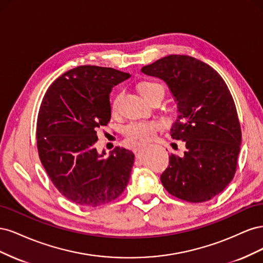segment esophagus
I'll list each match as a JSON object with an SVG mask.
<instances>
[{
  "label": "esophagus",
  "mask_w": 263,
  "mask_h": 263,
  "mask_svg": "<svg viewBox=\"0 0 263 263\" xmlns=\"http://www.w3.org/2000/svg\"><path fill=\"white\" fill-rule=\"evenodd\" d=\"M145 146V144H138L137 146H136V148H135V151H137V150H139V149H141L142 147Z\"/></svg>",
  "instance_id": "1"
}]
</instances>
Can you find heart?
I'll return each mask as SVG.
<instances>
[{
	"label": "heart",
	"instance_id": "1",
	"mask_svg": "<svg viewBox=\"0 0 263 263\" xmlns=\"http://www.w3.org/2000/svg\"><path fill=\"white\" fill-rule=\"evenodd\" d=\"M138 90L142 98L148 100L150 95H153L156 92L163 93V86L160 83L154 81H141L138 84ZM119 97H121V94H116L112 100V103H110V108H112L113 112L117 109ZM162 127V123L159 121H130L123 127V133L129 139L149 140Z\"/></svg>",
	"mask_w": 263,
	"mask_h": 263
}]
</instances>
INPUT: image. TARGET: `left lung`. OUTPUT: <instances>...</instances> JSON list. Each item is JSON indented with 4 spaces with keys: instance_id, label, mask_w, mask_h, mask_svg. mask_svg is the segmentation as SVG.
<instances>
[{
    "instance_id": "obj_1",
    "label": "left lung",
    "mask_w": 263,
    "mask_h": 263,
    "mask_svg": "<svg viewBox=\"0 0 263 263\" xmlns=\"http://www.w3.org/2000/svg\"><path fill=\"white\" fill-rule=\"evenodd\" d=\"M160 78L178 102L171 137L183 140L182 157L170 155L161 183L180 200L202 203L214 198L234 179L241 128L227 84L208 63L185 54H170L142 67Z\"/></svg>"
}]
</instances>
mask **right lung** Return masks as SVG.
Here are the masks:
<instances>
[{
    "label": "right lung",
    "instance_id": "add662e5",
    "mask_svg": "<svg viewBox=\"0 0 263 263\" xmlns=\"http://www.w3.org/2000/svg\"><path fill=\"white\" fill-rule=\"evenodd\" d=\"M130 77L122 71L80 66L47 90L37 117L39 159L59 192L74 204L97 208L114 201L128 184L134 154L116 147L105 157L94 144L110 119L112 87Z\"/></svg>",
    "mask_w": 263,
    "mask_h": 263
}]
</instances>
